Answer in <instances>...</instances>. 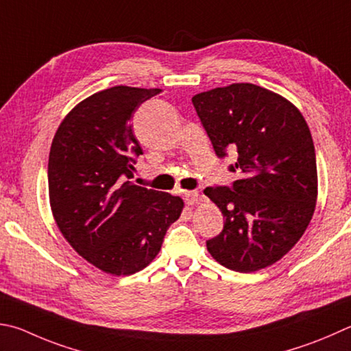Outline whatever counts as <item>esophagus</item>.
<instances>
[{"label":"esophagus","instance_id":"34e87169","mask_svg":"<svg viewBox=\"0 0 351 351\" xmlns=\"http://www.w3.org/2000/svg\"><path fill=\"white\" fill-rule=\"evenodd\" d=\"M199 199H201V195L199 192H196V190H189V192L184 193V201H186V204H189V206H193V204H196Z\"/></svg>","mask_w":351,"mask_h":351}]
</instances>
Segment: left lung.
Listing matches in <instances>:
<instances>
[{
	"label": "left lung",
	"instance_id": "1",
	"mask_svg": "<svg viewBox=\"0 0 351 351\" xmlns=\"http://www.w3.org/2000/svg\"><path fill=\"white\" fill-rule=\"evenodd\" d=\"M195 110L215 154L237 155L232 187L204 190L224 215L207 250L227 269H265L301 239L315 213L317 170L307 123L289 99L250 82L197 93Z\"/></svg>",
	"mask_w": 351,
	"mask_h": 351
}]
</instances>
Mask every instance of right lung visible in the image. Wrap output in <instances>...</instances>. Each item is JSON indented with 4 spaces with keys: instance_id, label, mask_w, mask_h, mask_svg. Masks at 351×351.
I'll list each match as a JSON object with an SVG mask.
<instances>
[{
    "instance_id": "add662e5",
    "label": "right lung",
    "mask_w": 351,
    "mask_h": 351,
    "mask_svg": "<svg viewBox=\"0 0 351 351\" xmlns=\"http://www.w3.org/2000/svg\"><path fill=\"white\" fill-rule=\"evenodd\" d=\"M159 92L114 86L93 93L67 113L50 147L56 226L80 256L114 276L147 267L184 208L180 196L129 181L143 155L130 119Z\"/></svg>"
}]
</instances>
